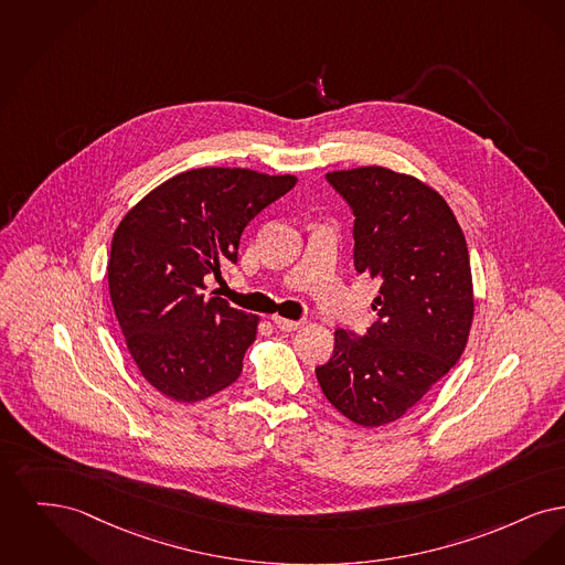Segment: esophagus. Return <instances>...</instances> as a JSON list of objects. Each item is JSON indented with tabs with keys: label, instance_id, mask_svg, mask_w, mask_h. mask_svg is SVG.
Wrapping results in <instances>:
<instances>
[{
	"label": "esophagus",
	"instance_id": "esophagus-1",
	"mask_svg": "<svg viewBox=\"0 0 565 565\" xmlns=\"http://www.w3.org/2000/svg\"><path fill=\"white\" fill-rule=\"evenodd\" d=\"M271 322L280 329V331H297L303 322L301 320L282 319V317H271Z\"/></svg>",
	"mask_w": 565,
	"mask_h": 565
}]
</instances>
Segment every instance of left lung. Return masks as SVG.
<instances>
[{"label":"left lung","instance_id":"1","mask_svg":"<svg viewBox=\"0 0 565 565\" xmlns=\"http://www.w3.org/2000/svg\"><path fill=\"white\" fill-rule=\"evenodd\" d=\"M354 213V268L380 278L365 338L335 331L317 367L327 401L350 422L377 428L405 416L467 348L475 317L467 238L445 198L386 167L327 172Z\"/></svg>","mask_w":565,"mask_h":565}]
</instances>
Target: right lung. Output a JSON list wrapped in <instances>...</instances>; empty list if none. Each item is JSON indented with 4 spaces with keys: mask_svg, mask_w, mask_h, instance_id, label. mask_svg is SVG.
<instances>
[{
    "mask_svg": "<svg viewBox=\"0 0 565 565\" xmlns=\"http://www.w3.org/2000/svg\"><path fill=\"white\" fill-rule=\"evenodd\" d=\"M297 183L295 174L206 167L179 172L141 198L114 232L109 295L141 375L177 403L234 384L259 317L202 289L236 264L246 223Z\"/></svg>",
    "mask_w": 565,
    "mask_h": 565,
    "instance_id": "right-lung-1",
    "label": "right lung"
}]
</instances>
